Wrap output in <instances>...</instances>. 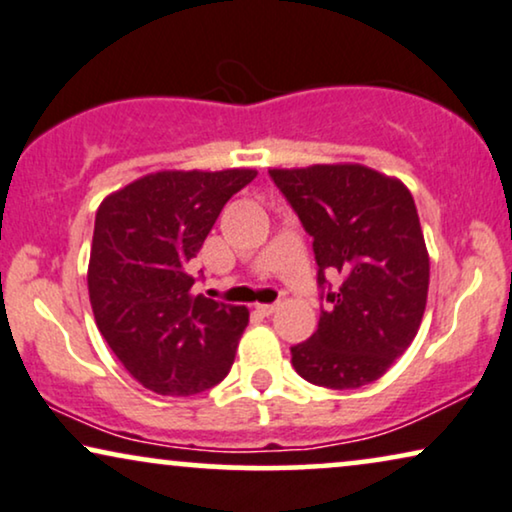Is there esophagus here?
I'll use <instances>...</instances> for the list:
<instances>
[{
    "label": "esophagus",
    "mask_w": 512,
    "mask_h": 512,
    "mask_svg": "<svg viewBox=\"0 0 512 512\" xmlns=\"http://www.w3.org/2000/svg\"><path fill=\"white\" fill-rule=\"evenodd\" d=\"M278 309L276 304H257V311L262 313V316H271V313H274Z\"/></svg>",
    "instance_id": "1"
}]
</instances>
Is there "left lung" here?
Returning a JSON list of instances; mask_svg holds the SVG:
<instances>
[{
  "mask_svg": "<svg viewBox=\"0 0 512 512\" xmlns=\"http://www.w3.org/2000/svg\"><path fill=\"white\" fill-rule=\"evenodd\" d=\"M313 238L318 330L292 346V367L316 386L377 381L417 337L428 295V250L403 182L358 163L269 170ZM325 270L343 274L335 291Z\"/></svg>",
  "mask_w": 512,
  "mask_h": 512,
  "instance_id": "left-lung-1",
  "label": "left lung"
}]
</instances>
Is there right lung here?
<instances>
[{
    "label": "right lung",
    "mask_w": 512,
    "mask_h": 512,
    "mask_svg": "<svg viewBox=\"0 0 512 512\" xmlns=\"http://www.w3.org/2000/svg\"><path fill=\"white\" fill-rule=\"evenodd\" d=\"M255 170H161L109 194L95 213L88 295L109 349L142 386L194 395L234 365L248 309L194 295L189 262L224 203Z\"/></svg>",
    "instance_id": "1"
}]
</instances>
